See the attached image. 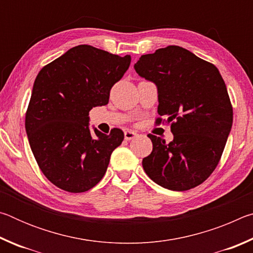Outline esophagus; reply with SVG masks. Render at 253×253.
<instances>
[{"mask_svg": "<svg viewBox=\"0 0 253 253\" xmlns=\"http://www.w3.org/2000/svg\"><path fill=\"white\" fill-rule=\"evenodd\" d=\"M124 136H125L126 140H130L132 138H135V137L137 136V132L132 131V130H126L125 132H124Z\"/></svg>", "mask_w": 253, "mask_h": 253, "instance_id": "34e87169", "label": "esophagus"}]
</instances>
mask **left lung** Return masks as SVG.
<instances>
[{
	"instance_id": "obj_1",
	"label": "left lung",
	"mask_w": 253,
	"mask_h": 253,
	"mask_svg": "<svg viewBox=\"0 0 253 253\" xmlns=\"http://www.w3.org/2000/svg\"><path fill=\"white\" fill-rule=\"evenodd\" d=\"M143 78L158 89L160 116L170 123L174 139L148 134L153 151L143 158L148 177L172 191L202 184L219 164L233 122V109L224 80L211 62L178 45L144 54L135 63Z\"/></svg>"
}]
</instances>
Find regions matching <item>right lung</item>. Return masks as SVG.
<instances>
[{"label":"right lung","instance_id":"right-lung-1","mask_svg":"<svg viewBox=\"0 0 253 253\" xmlns=\"http://www.w3.org/2000/svg\"><path fill=\"white\" fill-rule=\"evenodd\" d=\"M130 55L88 44L68 50L40 70L25 113L30 147L41 172L70 193L90 190L104 177L124 132L89 130V111L108 104L110 89L123 78Z\"/></svg>","mask_w":253,"mask_h":253}]
</instances>
